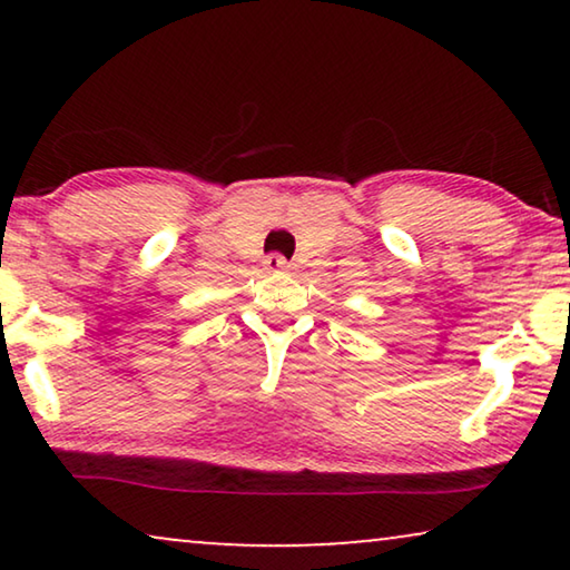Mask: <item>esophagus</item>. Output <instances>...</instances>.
<instances>
[{
  "label": "esophagus",
  "instance_id": "esophagus-1",
  "mask_svg": "<svg viewBox=\"0 0 570 570\" xmlns=\"http://www.w3.org/2000/svg\"><path fill=\"white\" fill-rule=\"evenodd\" d=\"M287 267H291V262L279 254H269L267 259H264V269H269V272H285Z\"/></svg>",
  "mask_w": 570,
  "mask_h": 570
}]
</instances>
